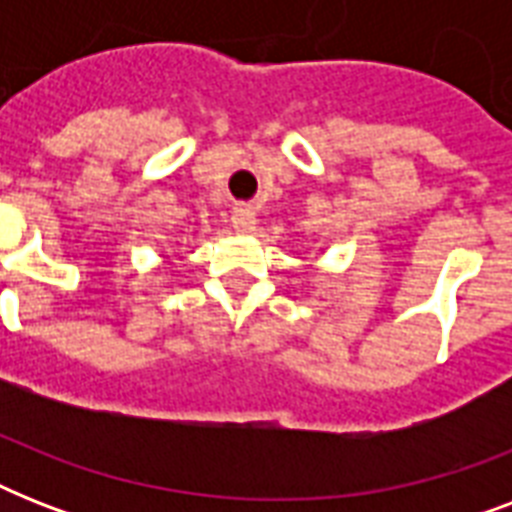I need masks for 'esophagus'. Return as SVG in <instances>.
<instances>
[{
    "label": "esophagus",
    "instance_id": "obj_1",
    "mask_svg": "<svg viewBox=\"0 0 512 512\" xmlns=\"http://www.w3.org/2000/svg\"><path fill=\"white\" fill-rule=\"evenodd\" d=\"M231 223L239 233H252L255 231V223H257L255 209L249 207V204H236L231 212Z\"/></svg>",
    "mask_w": 512,
    "mask_h": 512
}]
</instances>
